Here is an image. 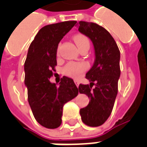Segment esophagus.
I'll list each match as a JSON object with an SVG mask.
<instances>
[{
  "instance_id": "34e87169",
  "label": "esophagus",
  "mask_w": 147,
  "mask_h": 147,
  "mask_svg": "<svg viewBox=\"0 0 147 147\" xmlns=\"http://www.w3.org/2000/svg\"><path fill=\"white\" fill-rule=\"evenodd\" d=\"M74 82H75V83H76V85H77V87H78V85H79V84H80V82L78 80H77V79H76V80H74Z\"/></svg>"
}]
</instances>
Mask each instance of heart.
Returning a JSON list of instances; mask_svg holds the SVG:
<instances>
[{
    "label": "heart",
    "instance_id": "b5f03b06",
    "mask_svg": "<svg viewBox=\"0 0 147 147\" xmlns=\"http://www.w3.org/2000/svg\"><path fill=\"white\" fill-rule=\"evenodd\" d=\"M75 42L80 49L85 45H89V40L86 36L83 34H76L73 36ZM87 70V65L83 62H71L65 65L63 71L66 76L74 78H78L82 76V74Z\"/></svg>",
    "mask_w": 147,
    "mask_h": 147
}]
</instances>
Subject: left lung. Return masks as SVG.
I'll use <instances>...</instances> for the list:
<instances>
[{
  "mask_svg": "<svg viewBox=\"0 0 147 147\" xmlns=\"http://www.w3.org/2000/svg\"><path fill=\"white\" fill-rule=\"evenodd\" d=\"M78 24V31L91 39L95 52L94 65L85 76L91 83L78 86L79 92L91 99L87 107L80 110V114L86 125L98 127L111 114L118 92L120 50L114 38L103 26L92 22Z\"/></svg>",
  "mask_w": 147,
  "mask_h": 147,
  "instance_id": "8db88e82",
  "label": "left lung"
}]
</instances>
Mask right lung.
Returning <instances> with one entry per match:
<instances>
[{"instance_id": "obj_1", "label": "right lung", "mask_w": 147, "mask_h": 147, "mask_svg": "<svg viewBox=\"0 0 147 147\" xmlns=\"http://www.w3.org/2000/svg\"><path fill=\"white\" fill-rule=\"evenodd\" d=\"M76 23L64 21L40 29L29 47L24 63V82L33 116L38 123L49 129L61 125L62 107L78 94L71 78L63 76L59 86L49 81L57 65L58 45Z\"/></svg>"}]
</instances>
